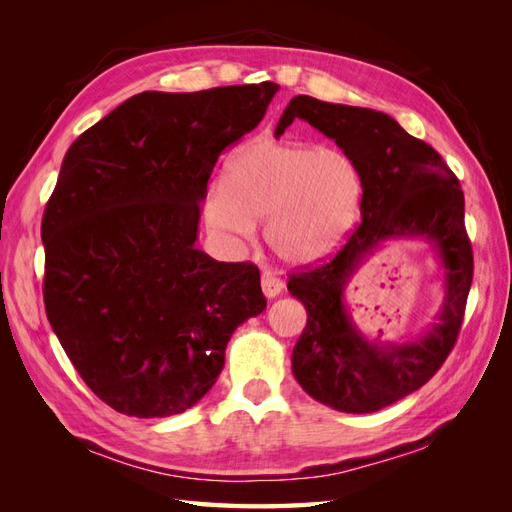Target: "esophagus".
I'll use <instances>...</instances> for the list:
<instances>
[{
	"instance_id": "1",
	"label": "esophagus",
	"mask_w": 512,
	"mask_h": 512,
	"mask_svg": "<svg viewBox=\"0 0 512 512\" xmlns=\"http://www.w3.org/2000/svg\"><path fill=\"white\" fill-rule=\"evenodd\" d=\"M260 284H262V292H265V297H267V299H275L277 294H280V292H282V288H284V282L280 280V277L273 275V273H269V271L262 273V277H260Z\"/></svg>"
}]
</instances>
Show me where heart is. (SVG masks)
<instances>
[{
  "mask_svg": "<svg viewBox=\"0 0 512 512\" xmlns=\"http://www.w3.org/2000/svg\"><path fill=\"white\" fill-rule=\"evenodd\" d=\"M222 189L205 200V220L215 232L250 239L265 220L271 250L309 265L344 241L363 185L344 149L258 138L226 162Z\"/></svg>",
  "mask_w": 512,
  "mask_h": 512,
  "instance_id": "1",
  "label": "heart"
}]
</instances>
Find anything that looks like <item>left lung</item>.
I'll return each mask as SVG.
<instances>
[{"label":"left lung","mask_w":512,"mask_h":512,"mask_svg":"<svg viewBox=\"0 0 512 512\" xmlns=\"http://www.w3.org/2000/svg\"><path fill=\"white\" fill-rule=\"evenodd\" d=\"M294 119L329 136L361 173V224L329 262L292 273L288 290L307 309L292 350V374L303 391L339 412H376L414 393L451 354L472 286V245L463 226V192L440 153L410 136L386 113L361 106L292 98L275 128ZM425 238L445 269L437 322L404 345L371 343L345 307V286L364 258L386 240Z\"/></svg>","instance_id":"obj_1"}]
</instances>
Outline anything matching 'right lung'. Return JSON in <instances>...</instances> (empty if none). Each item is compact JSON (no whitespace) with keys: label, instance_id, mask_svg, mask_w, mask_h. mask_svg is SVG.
<instances>
[{"label":"right lung","instance_id":"right-lung-1","mask_svg":"<svg viewBox=\"0 0 512 512\" xmlns=\"http://www.w3.org/2000/svg\"><path fill=\"white\" fill-rule=\"evenodd\" d=\"M275 83L143 91L85 130L42 218L44 307L113 410L160 418L203 399L230 335L267 307L252 262L194 245L220 153L265 117Z\"/></svg>","mask_w":512,"mask_h":512}]
</instances>
